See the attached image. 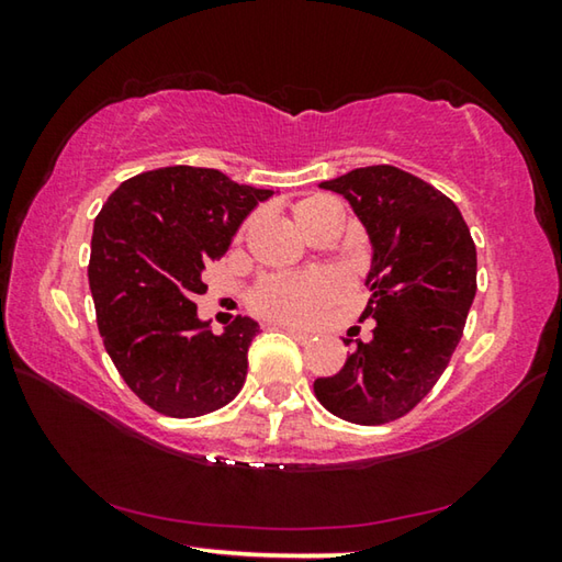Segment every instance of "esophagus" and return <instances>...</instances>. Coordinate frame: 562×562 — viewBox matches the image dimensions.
<instances>
[{
    "mask_svg": "<svg viewBox=\"0 0 562 562\" xmlns=\"http://www.w3.org/2000/svg\"><path fill=\"white\" fill-rule=\"evenodd\" d=\"M284 331H290V335L294 337V339H300V341H310L312 339V335L310 331H304V329H297V327H292V325H280Z\"/></svg>",
    "mask_w": 562,
    "mask_h": 562,
    "instance_id": "34e87169",
    "label": "esophagus"
}]
</instances>
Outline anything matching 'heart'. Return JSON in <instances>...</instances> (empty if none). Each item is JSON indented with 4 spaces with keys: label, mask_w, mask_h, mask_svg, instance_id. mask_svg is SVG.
<instances>
[{
    "label": "heart",
    "mask_w": 562,
    "mask_h": 562,
    "mask_svg": "<svg viewBox=\"0 0 562 562\" xmlns=\"http://www.w3.org/2000/svg\"><path fill=\"white\" fill-rule=\"evenodd\" d=\"M294 225L310 237L325 231L329 225H339V207L335 201L325 195L304 198L292 207ZM250 223L243 225L240 237L247 233ZM345 284L335 272H312V274H270L258 282V288L250 292V307L260 317H268L282 325H300L310 322L317 312L337 300Z\"/></svg>",
    "instance_id": "heart-1"
}]
</instances>
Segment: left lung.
I'll list each match as a JSON object with an SVG mask.
<instances>
[{
	"instance_id": "1",
	"label": "left lung",
	"mask_w": 562,
	"mask_h": 562,
	"mask_svg": "<svg viewBox=\"0 0 562 562\" xmlns=\"http://www.w3.org/2000/svg\"><path fill=\"white\" fill-rule=\"evenodd\" d=\"M319 186L347 198L372 240L361 319L376 325L335 376L317 379L315 394L345 422H396L431 392L463 337L475 297L473 237L451 198L402 168L367 166Z\"/></svg>"
}]
</instances>
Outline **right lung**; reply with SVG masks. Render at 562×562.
I'll return each mask as SVG.
<instances>
[{"mask_svg": "<svg viewBox=\"0 0 562 562\" xmlns=\"http://www.w3.org/2000/svg\"><path fill=\"white\" fill-rule=\"evenodd\" d=\"M272 190L215 168L168 166L113 190L93 223L89 288L103 347L123 382L154 412L211 414L245 384L258 322L235 317L223 335L198 319L205 265Z\"/></svg>", "mask_w": 562, "mask_h": 562, "instance_id": "add662e5", "label": "right lung"}]
</instances>
